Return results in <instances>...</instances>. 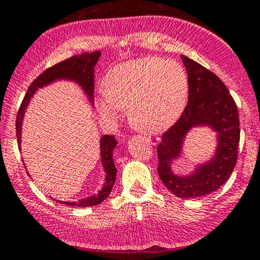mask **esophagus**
Wrapping results in <instances>:
<instances>
[{
  "label": "esophagus",
  "instance_id": "34e87169",
  "mask_svg": "<svg viewBox=\"0 0 260 260\" xmlns=\"http://www.w3.org/2000/svg\"><path fill=\"white\" fill-rule=\"evenodd\" d=\"M146 140L148 141V142L153 143V145H156V142H157V138L152 137V136H146Z\"/></svg>",
  "mask_w": 260,
  "mask_h": 260
}]
</instances>
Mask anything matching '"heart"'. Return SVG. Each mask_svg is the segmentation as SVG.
Instances as JSON below:
<instances>
[{
  "instance_id": "b5f03b06",
  "label": "heart",
  "mask_w": 260,
  "mask_h": 260,
  "mask_svg": "<svg viewBox=\"0 0 260 260\" xmlns=\"http://www.w3.org/2000/svg\"><path fill=\"white\" fill-rule=\"evenodd\" d=\"M187 96V74L179 62L147 56L112 68L104 77L95 106L106 119H114L123 107L129 106L135 124L162 131L179 119Z\"/></svg>"
}]
</instances>
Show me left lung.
<instances>
[{
	"label": "left lung",
	"instance_id": "1",
	"mask_svg": "<svg viewBox=\"0 0 260 260\" xmlns=\"http://www.w3.org/2000/svg\"><path fill=\"white\" fill-rule=\"evenodd\" d=\"M188 79V102L180 119L164 133L157 147L158 175L177 198H201L226 182L238 158L240 128L237 104L214 73L181 55ZM208 126L217 133L214 156L188 175L175 174L174 160L182 156L185 136L192 127Z\"/></svg>",
	"mask_w": 260,
	"mask_h": 260
}]
</instances>
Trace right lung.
<instances>
[{
    "mask_svg": "<svg viewBox=\"0 0 260 260\" xmlns=\"http://www.w3.org/2000/svg\"><path fill=\"white\" fill-rule=\"evenodd\" d=\"M101 51L94 52H84V54L75 55L70 59L64 60L59 64L46 69L43 74L39 75L35 80L28 86L27 91L25 94L22 103H21L20 109L17 113L16 119V135L17 142L21 149V132H22V120L25 115L26 108L30 103L31 98L39 89L48 86L50 84L59 80H68L78 84L83 93L85 94L89 104L94 106V68L101 57ZM117 146L114 136L104 135L101 138V162L103 165V170L106 172V179H104L103 187L98 191V193L88 196V198L80 199L79 201H59V203L65 204L68 206H80V208H88V206L98 205L103 203L108 195L111 193L112 188L115 182V176H117V169L113 162V151ZM55 200V199H54Z\"/></svg>",
    "mask_w": 260,
    "mask_h": 260,
    "instance_id": "obj_1",
    "label": "right lung"
}]
</instances>
